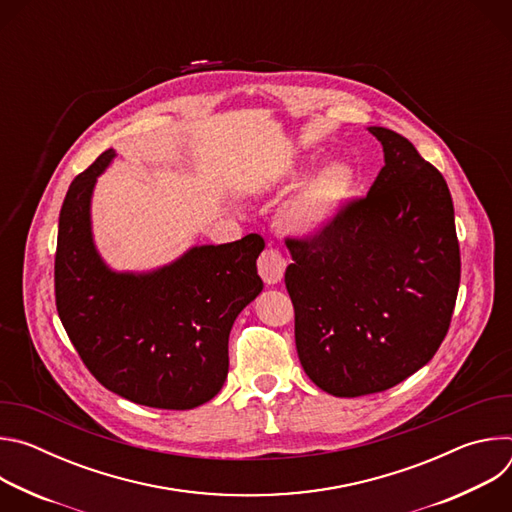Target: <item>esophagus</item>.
Returning a JSON list of instances; mask_svg holds the SVG:
<instances>
[{
    "instance_id": "obj_1",
    "label": "esophagus",
    "mask_w": 512,
    "mask_h": 512,
    "mask_svg": "<svg viewBox=\"0 0 512 512\" xmlns=\"http://www.w3.org/2000/svg\"><path fill=\"white\" fill-rule=\"evenodd\" d=\"M285 259L283 255L277 251V249H265L261 253V257L257 259V269H259V275L263 277L265 283L273 285L277 281H281L283 273H285Z\"/></svg>"
}]
</instances>
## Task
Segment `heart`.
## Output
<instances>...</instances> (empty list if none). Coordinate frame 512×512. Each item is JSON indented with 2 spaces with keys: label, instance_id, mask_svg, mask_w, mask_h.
I'll use <instances>...</instances> for the list:
<instances>
[{
  "label": "heart",
  "instance_id": "b5f03b06",
  "mask_svg": "<svg viewBox=\"0 0 512 512\" xmlns=\"http://www.w3.org/2000/svg\"><path fill=\"white\" fill-rule=\"evenodd\" d=\"M352 190V170L344 164L326 166L279 210V225L296 237L324 231Z\"/></svg>",
  "mask_w": 512,
  "mask_h": 512
}]
</instances>
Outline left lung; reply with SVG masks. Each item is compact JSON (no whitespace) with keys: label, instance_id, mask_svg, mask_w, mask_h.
Segmentation results:
<instances>
[{"label":"left lung","instance_id":"8db88e82","mask_svg":"<svg viewBox=\"0 0 512 512\" xmlns=\"http://www.w3.org/2000/svg\"><path fill=\"white\" fill-rule=\"evenodd\" d=\"M385 166L364 198L312 239H285V287L306 375L326 393H381L444 342L460 287V245L444 176L413 143L369 127Z\"/></svg>","mask_w":512,"mask_h":512}]
</instances>
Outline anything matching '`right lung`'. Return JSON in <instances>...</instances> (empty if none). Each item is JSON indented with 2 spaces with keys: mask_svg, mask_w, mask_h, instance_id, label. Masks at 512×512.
<instances>
[{
  "mask_svg": "<svg viewBox=\"0 0 512 512\" xmlns=\"http://www.w3.org/2000/svg\"><path fill=\"white\" fill-rule=\"evenodd\" d=\"M115 158L103 152L72 180L58 218L54 294L60 322L85 367L137 405L192 409L223 389L229 334L263 289V237L192 247L152 273H115L91 235V194Z\"/></svg>",
  "mask_w": 512,
  "mask_h": 512,
  "instance_id": "add662e5",
  "label": "right lung"
}]
</instances>
